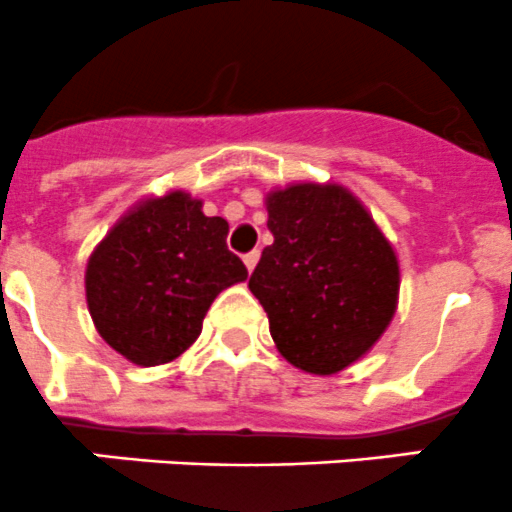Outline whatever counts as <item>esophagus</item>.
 Wrapping results in <instances>:
<instances>
[{
    "label": "esophagus",
    "instance_id": "esophagus-1",
    "mask_svg": "<svg viewBox=\"0 0 512 512\" xmlns=\"http://www.w3.org/2000/svg\"><path fill=\"white\" fill-rule=\"evenodd\" d=\"M258 256H261V254H258V251H251V254L244 256V263H246V268H249V271H254V268H256Z\"/></svg>",
    "mask_w": 512,
    "mask_h": 512
}]
</instances>
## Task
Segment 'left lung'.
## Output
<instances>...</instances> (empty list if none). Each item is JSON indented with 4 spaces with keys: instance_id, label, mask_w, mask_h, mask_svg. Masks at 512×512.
Here are the masks:
<instances>
[{
    "instance_id": "1",
    "label": "left lung",
    "mask_w": 512,
    "mask_h": 512,
    "mask_svg": "<svg viewBox=\"0 0 512 512\" xmlns=\"http://www.w3.org/2000/svg\"><path fill=\"white\" fill-rule=\"evenodd\" d=\"M266 246L249 288L278 353L313 376L361 361L398 308L401 266L373 216L341 184L298 181L266 194Z\"/></svg>"
}]
</instances>
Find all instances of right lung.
Returning <instances> with one entry per match:
<instances>
[{"mask_svg":"<svg viewBox=\"0 0 512 512\" xmlns=\"http://www.w3.org/2000/svg\"><path fill=\"white\" fill-rule=\"evenodd\" d=\"M189 191L136 201L86 261V306L99 336L134 366L176 361L224 288L249 271L226 249L229 224Z\"/></svg>","mask_w":512,"mask_h":512,"instance_id":"obj_1","label":"right lung"}]
</instances>
